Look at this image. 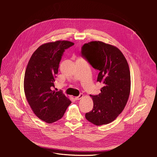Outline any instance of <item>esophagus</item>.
Returning a JSON list of instances; mask_svg holds the SVG:
<instances>
[{"mask_svg": "<svg viewBox=\"0 0 157 157\" xmlns=\"http://www.w3.org/2000/svg\"><path fill=\"white\" fill-rule=\"evenodd\" d=\"M83 98V94H79V96H77V97H75V99L76 100H79V99H82Z\"/></svg>", "mask_w": 157, "mask_h": 157, "instance_id": "esophagus-1", "label": "esophagus"}]
</instances>
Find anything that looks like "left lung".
<instances>
[{"mask_svg": "<svg viewBox=\"0 0 157 157\" xmlns=\"http://www.w3.org/2000/svg\"><path fill=\"white\" fill-rule=\"evenodd\" d=\"M81 54L99 71L97 81L104 85L99 94L90 95L94 105L85 117L96 125L109 124L123 111L129 98L131 81L128 63L118 48L100 41L85 43Z\"/></svg>", "mask_w": 157, "mask_h": 157, "instance_id": "1", "label": "left lung"}]
</instances>
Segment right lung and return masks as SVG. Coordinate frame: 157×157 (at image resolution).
<instances>
[{
	"label": "right lung",
	"mask_w": 157,
	"mask_h": 157,
	"mask_svg": "<svg viewBox=\"0 0 157 157\" xmlns=\"http://www.w3.org/2000/svg\"><path fill=\"white\" fill-rule=\"evenodd\" d=\"M74 43L58 40L40 46L32 54L24 77V92L34 114L52 124L61 119L71 103L61 91L53 90L64 50Z\"/></svg>",
	"instance_id": "obj_1"
}]
</instances>
